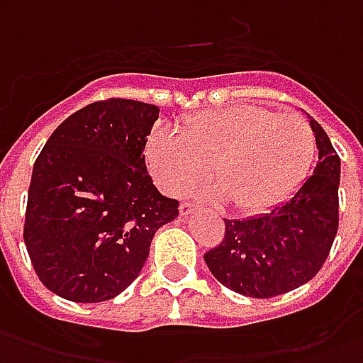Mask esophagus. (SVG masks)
Listing matches in <instances>:
<instances>
[{"label": "esophagus", "instance_id": "esophagus-1", "mask_svg": "<svg viewBox=\"0 0 363 363\" xmlns=\"http://www.w3.org/2000/svg\"><path fill=\"white\" fill-rule=\"evenodd\" d=\"M197 205H193V203H187V201H185V203H182V205H179V214H182V216H187V214H191L193 211H197Z\"/></svg>", "mask_w": 363, "mask_h": 363}]
</instances>
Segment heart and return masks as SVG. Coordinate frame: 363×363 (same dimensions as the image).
<instances>
[{"instance_id": "b5f03b06", "label": "heart", "mask_w": 363, "mask_h": 363, "mask_svg": "<svg viewBox=\"0 0 363 363\" xmlns=\"http://www.w3.org/2000/svg\"><path fill=\"white\" fill-rule=\"evenodd\" d=\"M315 133L298 113L263 106H228L193 116L182 135L155 129L147 145L152 176L170 195L205 182L214 166L218 187L203 197H228L242 213H261L290 197L308 178L315 158Z\"/></svg>"}]
</instances>
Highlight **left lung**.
Segmentation results:
<instances>
[{
	"mask_svg": "<svg viewBox=\"0 0 363 363\" xmlns=\"http://www.w3.org/2000/svg\"><path fill=\"white\" fill-rule=\"evenodd\" d=\"M319 162L300 189L271 213L224 220L226 232L205 253L208 271L220 284L250 298H274L315 277L338 230L340 158L313 118Z\"/></svg>",
	"mask_w": 363,
	"mask_h": 363,
	"instance_id": "1",
	"label": "left lung"
}]
</instances>
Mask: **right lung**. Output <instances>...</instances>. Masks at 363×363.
<instances>
[{"instance_id": "1", "label": "right lung", "mask_w": 363, "mask_h": 363, "mask_svg": "<svg viewBox=\"0 0 363 363\" xmlns=\"http://www.w3.org/2000/svg\"><path fill=\"white\" fill-rule=\"evenodd\" d=\"M158 108L108 98L71 113L36 158L25 245L48 290L77 303L116 298L141 272L179 203L152 185L145 145Z\"/></svg>"}]
</instances>
